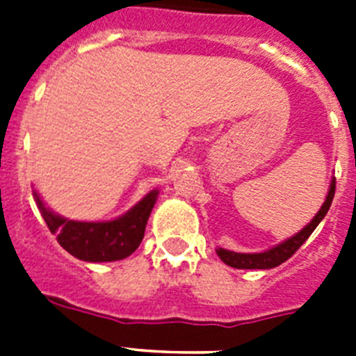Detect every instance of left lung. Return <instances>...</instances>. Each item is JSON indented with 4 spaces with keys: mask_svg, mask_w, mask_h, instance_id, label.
<instances>
[{
    "mask_svg": "<svg viewBox=\"0 0 356 356\" xmlns=\"http://www.w3.org/2000/svg\"><path fill=\"white\" fill-rule=\"evenodd\" d=\"M333 196H335V178L330 184V191L328 196H326L325 203L319 209V212L314 216V219L301 229L300 234H296L294 237L287 238L285 242L278 244V246L271 248V250L262 251V253H235V251H228L222 250V248H217V254H219V259L229 267H235V269H273V267L280 266V264H284L285 260H289L296 251L300 250L301 246L305 244L310 235H312L314 229L317 228L325 216L328 213L330 205H332Z\"/></svg>",
    "mask_w": 356,
    "mask_h": 356,
    "instance_id": "obj_1",
    "label": "left lung"
}]
</instances>
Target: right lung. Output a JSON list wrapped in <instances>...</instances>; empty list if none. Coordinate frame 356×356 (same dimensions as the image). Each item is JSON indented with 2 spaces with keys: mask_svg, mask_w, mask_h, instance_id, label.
<instances>
[{
  "mask_svg": "<svg viewBox=\"0 0 356 356\" xmlns=\"http://www.w3.org/2000/svg\"><path fill=\"white\" fill-rule=\"evenodd\" d=\"M33 197L49 232L56 235L58 244L67 253L85 262H114L130 257L143 242L146 222L156 203L159 191L146 194L124 216L105 222L71 221L51 212L35 191Z\"/></svg>",
  "mask_w": 356,
  "mask_h": 356,
  "instance_id": "obj_1",
  "label": "right lung"
}]
</instances>
